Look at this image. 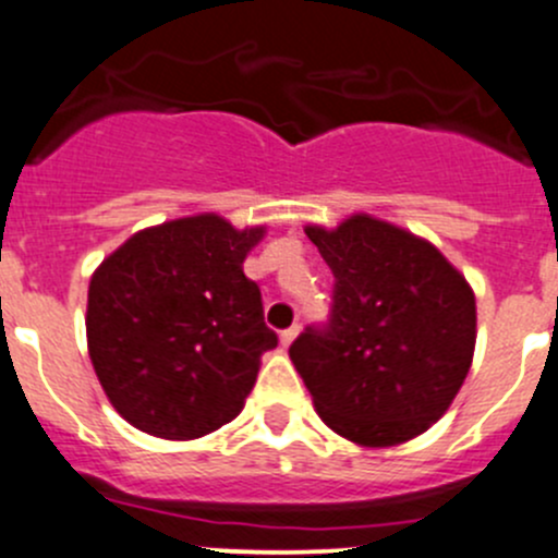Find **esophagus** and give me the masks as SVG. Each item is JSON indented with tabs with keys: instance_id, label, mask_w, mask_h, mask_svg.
<instances>
[{
	"instance_id": "obj_1",
	"label": "esophagus",
	"mask_w": 558,
	"mask_h": 558,
	"mask_svg": "<svg viewBox=\"0 0 558 558\" xmlns=\"http://www.w3.org/2000/svg\"><path fill=\"white\" fill-rule=\"evenodd\" d=\"M298 325H292V328H287V330H281L279 333V341H281V347H290L292 341H295V336H298Z\"/></svg>"
}]
</instances>
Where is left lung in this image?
Instances as JSON below:
<instances>
[{
	"mask_svg": "<svg viewBox=\"0 0 558 558\" xmlns=\"http://www.w3.org/2000/svg\"><path fill=\"white\" fill-rule=\"evenodd\" d=\"M303 230L336 277L330 325L290 347L314 410L361 448L421 437L472 366L477 306L466 277L432 241L372 214Z\"/></svg>",
	"mask_w": 558,
	"mask_h": 558,
	"instance_id": "8db88e82",
	"label": "left lung"
}]
</instances>
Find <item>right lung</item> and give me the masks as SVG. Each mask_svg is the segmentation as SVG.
<instances>
[{
  "label": "right lung",
  "mask_w": 558,
  "mask_h": 558,
  "mask_svg": "<svg viewBox=\"0 0 558 558\" xmlns=\"http://www.w3.org/2000/svg\"><path fill=\"white\" fill-rule=\"evenodd\" d=\"M266 228L219 214L137 230L89 281L86 344L113 410L159 439L206 437L233 421L277 347L244 260Z\"/></svg>",
  "instance_id": "add662e5"
}]
</instances>
